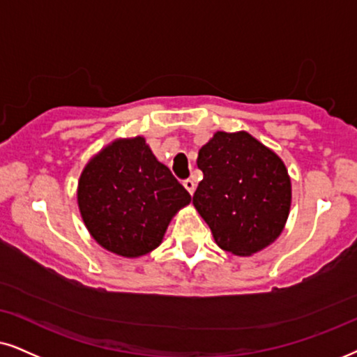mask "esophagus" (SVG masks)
<instances>
[{
  "label": "esophagus",
  "instance_id": "obj_1",
  "mask_svg": "<svg viewBox=\"0 0 357 357\" xmlns=\"http://www.w3.org/2000/svg\"><path fill=\"white\" fill-rule=\"evenodd\" d=\"M183 186L188 189V192L191 194V196L194 194V191H196V184H194L192 179H184V181H183Z\"/></svg>",
  "mask_w": 357,
  "mask_h": 357
}]
</instances>
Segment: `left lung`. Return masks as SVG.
<instances>
[{
  "label": "left lung",
  "mask_w": 357,
  "mask_h": 357,
  "mask_svg": "<svg viewBox=\"0 0 357 357\" xmlns=\"http://www.w3.org/2000/svg\"><path fill=\"white\" fill-rule=\"evenodd\" d=\"M197 168L204 178L192 204L220 249L249 257L277 241L291 206L290 176L277 153L247 132H215Z\"/></svg>",
  "instance_id": "left-lung-1"
}]
</instances>
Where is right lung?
<instances>
[{"mask_svg": "<svg viewBox=\"0 0 357 357\" xmlns=\"http://www.w3.org/2000/svg\"><path fill=\"white\" fill-rule=\"evenodd\" d=\"M189 202V192L143 137L116 138L90 158L79 178L77 204L90 236L126 259L155 250Z\"/></svg>", "mask_w": 357, "mask_h": 357, "instance_id": "obj_1", "label": "right lung"}]
</instances>
